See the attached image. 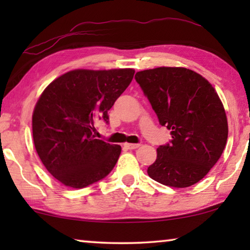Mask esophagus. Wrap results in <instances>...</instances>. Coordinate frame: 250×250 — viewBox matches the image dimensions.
Instances as JSON below:
<instances>
[{"label":"esophagus","mask_w":250,"mask_h":250,"mask_svg":"<svg viewBox=\"0 0 250 250\" xmlns=\"http://www.w3.org/2000/svg\"><path fill=\"white\" fill-rule=\"evenodd\" d=\"M125 146L129 150H134V149H138V147L140 146V145H138V143L137 145H133V143H125Z\"/></svg>","instance_id":"obj_1"}]
</instances>
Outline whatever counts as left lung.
<instances>
[{"label":"left lung","instance_id":"8db88e82","mask_svg":"<svg viewBox=\"0 0 250 250\" xmlns=\"http://www.w3.org/2000/svg\"><path fill=\"white\" fill-rule=\"evenodd\" d=\"M134 78L160 125L172 135L170 143L158 147L147 174L172 188L197 183L216 164L227 142V118L217 92L200 74L183 67L138 71Z\"/></svg>","mask_w":250,"mask_h":250}]
</instances>
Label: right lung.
<instances>
[{"instance_id": "1", "label": "right lung", "mask_w": 250, "mask_h": 250, "mask_svg": "<svg viewBox=\"0 0 250 250\" xmlns=\"http://www.w3.org/2000/svg\"><path fill=\"white\" fill-rule=\"evenodd\" d=\"M131 68L76 69L50 83L33 112L34 146L44 167L65 186L83 188L115 167L121 146L95 137V122L108 111L133 78Z\"/></svg>"}]
</instances>
